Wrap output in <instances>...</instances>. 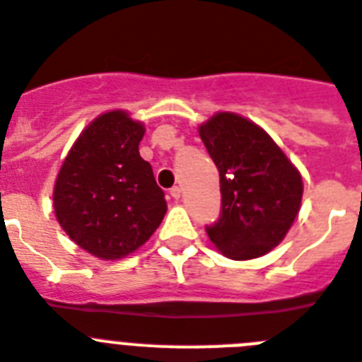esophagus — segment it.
I'll return each mask as SVG.
<instances>
[{"label":"esophagus","instance_id":"esophagus-1","mask_svg":"<svg viewBox=\"0 0 362 362\" xmlns=\"http://www.w3.org/2000/svg\"><path fill=\"white\" fill-rule=\"evenodd\" d=\"M169 193H171V197L175 200H178L180 199V194H182V189L180 187H178V185H175V187H171V191H169Z\"/></svg>","mask_w":362,"mask_h":362}]
</instances>
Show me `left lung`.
Listing matches in <instances>:
<instances>
[{"mask_svg": "<svg viewBox=\"0 0 362 362\" xmlns=\"http://www.w3.org/2000/svg\"><path fill=\"white\" fill-rule=\"evenodd\" d=\"M200 138L220 175V215L207 237L226 257L257 259L272 251L293 224L303 178L259 125L218 112Z\"/></svg>", "mask_w": 362, "mask_h": 362, "instance_id": "1", "label": "left lung"}]
</instances>
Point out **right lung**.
<instances>
[{"label":"right lung","mask_w":362,"mask_h":362,"mask_svg":"<svg viewBox=\"0 0 362 362\" xmlns=\"http://www.w3.org/2000/svg\"><path fill=\"white\" fill-rule=\"evenodd\" d=\"M144 125L125 112L98 116L80 134L54 185L59 226L78 246L105 260L133 253L168 211L151 163L138 146Z\"/></svg>","instance_id":"right-lung-1"}]
</instances>
